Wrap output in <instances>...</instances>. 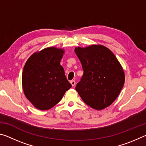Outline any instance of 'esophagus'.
Instances as JSON below:
<instances>
[{
    "label": "esophagus",
    "mask_w": 146,
    "mask_h": 146,
    "mask_svg": "<svg viewBox=\"0 0 146 146\" xmlns=\"http://www.w3.org/2000/svg\"><path fill=\"white\" fill-rule=\"evenodd\" d=\"M70 83H71V84L72 85V86H75V84H76L75 80H71V81H70Z\"/></svg>",
    "instance_id": "34e87169"
}]
</instances>
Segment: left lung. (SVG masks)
<instances>
[{
  "label": "left lung",
  "instance_id": "8db88e82",
  "mask_svg": "<svg viewBox=\"0 0 146 146\" xmlns=\"http://www.w3.org/2000/svg\"><path fill=\"white\" fill-rule=\"evenodd\" d=\"M84 74L75 90L86 104L102 110L116 100L125 75L122 66L110 49L102 45L75 48Z\"/></svg>",
  "mask_w": 146,
  "mask_h": 146
}]
</instances>
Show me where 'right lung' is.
Here are the masks:
<instances>
[{"instance_id":"right-lung-1","label":"right lung","mask_w":146,"mask_h":146,"mask_svg":"<svg viewBox=\"0 0 146 146\" xmlns=\"http://www.w3.org/2000/svg\"><path fill=\"white\" fill-rule=\"evenodd\" d=\"M64 53L62 49L49 47L33 53L25 64L22 76L24 95L38 110L53 108L71 88L60 64Z\"/></svg>"}]
</instances>
